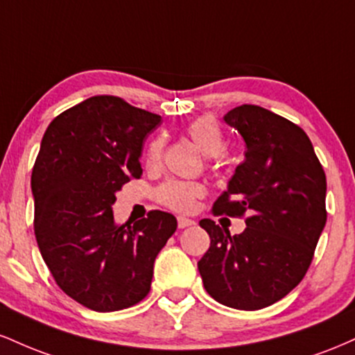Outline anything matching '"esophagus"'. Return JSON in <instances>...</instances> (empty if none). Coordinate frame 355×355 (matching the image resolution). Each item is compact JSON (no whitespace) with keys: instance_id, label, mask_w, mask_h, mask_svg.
<instances>
[{"instance_id":"obj_1","label":"esophagus","mask_w":355,"mask_h":355,"mask_svg":"<svg viewBox=\"0 0 355 355\" xmlns=\"http://www.w3.org/2000/svg\"><path fill=\"white\" fill-rule=\"evenodd\" d=\"M177 225H178V229H187V227L195 225V220L187 218V217H178L177 218Z\"/></svg>"}]
</instances>
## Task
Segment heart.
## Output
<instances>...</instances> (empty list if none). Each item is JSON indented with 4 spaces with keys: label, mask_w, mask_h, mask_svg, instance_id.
Returning <instances> with one entry per match:
<instances>
[{
    "label": "heart",
    "mask_w": 355,
    "mask_h": 355,
    "mask_svg": "<svg viewBox=\"0 0 355 355\" xmlns=\"http://www.w3.org/2000/svg\"><path fill=\"white\" fill-rule=\"evenodd\" d=\"M187 135L207 157H218L225 148V137L215 118L198 116L187 126ZM164 152V140L157 138L146 150V164L155 166L160 164ZM158 203L173 211H190L195 202L203 197V187L195 182L168 180L155 191Z\"/></svg>",
    "instance_id": "1"
}]
</instances>
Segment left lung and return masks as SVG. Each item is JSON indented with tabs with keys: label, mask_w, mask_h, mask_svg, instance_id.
Wrapping results in <instances>:
<instances>
[{
	"label": "left lung",
	"mask_w": 355,
	"mask_h": 355,
	"mask_svg": "<svg viewBox=\"0 0 355 355\" xmlns=\"http://www.w3.org/2000/svg\"><path fill=\"white\" fill-rule=\"evenodd\" d=\"M223 120L245 140V160L214 215L245 218L230 235L211 218L200 220L210 247L198 260L210 297L239 311H259L284 299L307 274L324 230L325 173L307 133L257 105L230 110Z\"/></svg>",
	"instance_id": "1"
}]
</instances>
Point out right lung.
Listing matches in <instances>:
<instances>
[{"label": "right lung", "mask_w": 355, "mask_h": 355, "mask_svg": "<svg viewBox=\"0 0 355 355\" xmlns=\"http://www.w3.org/2000/svg\"><path fill=\"white\" fill-rule=\"evenodd\" d=\"M162 116L123 98L96 95L64 110L48 125L31 173L35 235L58 287L96 312L144 300L153 263L177 230V218L148 211L118 225L115 193L141 177L145 137Z\"/></svg>", "instance_id": "add662e5"}]
</instances>
